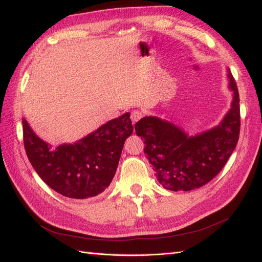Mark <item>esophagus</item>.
<instances>
[{"mask_svg":"<svg viewBox=\"0 0 262 262\" xmlns=\"http://www.w3.org/2000/svg\"><path fill=\"white\" fill-rule=\"evenodd\" d=\"M142 117H143V113L140 110H133L130 113V118H132L133 124H135V122L140 120Z\"/></svg>","mask_w":262,"mask_h":262,"instance_id":"obj_1","label":"esophagus"}]
</instances>
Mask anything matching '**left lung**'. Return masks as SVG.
Masks as SVG:
<instances>
[{"label":"left lung","mask_w":262,"mask_h":262,"mask_svg":"<svg viewBox=\"0 0 262 262\" xmlns=\"http://www.w3.org/2000/svg\"><path fill=\"white\" fill-rule=\"evenodd\" d=\"M233 91L231 109L213 129L189 137L169 121L144 117L136 122L137 136L144 140V153L153 165L158 181L172 191H189L209 182L224 168L240 135V97L229 72Z\"/></svg>","instance_id":"left-lung-1"}]
</instances>
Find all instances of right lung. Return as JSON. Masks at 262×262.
Segmentation results:
<instances>
[{
	"label": "right lung",
	"instance_id": "obj_1",
	"mask_svg": "<svg viewBox=\"0 0 262 262\" xmlns=\"http://www.w3.org/2000/svg\"><path fill=\"white\" fill-rule=\"evenodd\" d=\"M22 125L25 149L33 169L55 191L75 199L94 197L109 187L124 143L134 129L126 113L79 142L52 148L31 130L26 119Z\"/></svg>",
	"mask_w": 262,
	"mask_h": 262
}]
</instances>
